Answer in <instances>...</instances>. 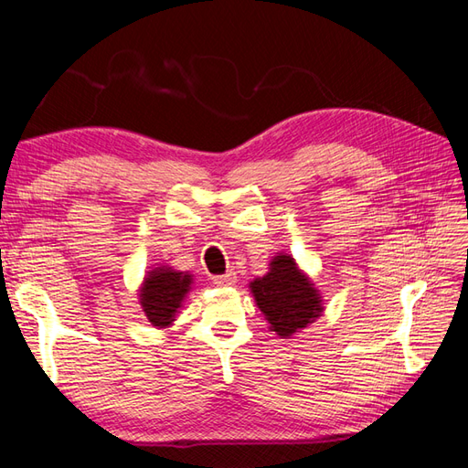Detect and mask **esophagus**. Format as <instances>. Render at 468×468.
Wrapping results in <instances>:
<instances>
[{
  "label": "esophagus",
  "mask_w": 468,
  "mask_h": 468,
  "mask_svg": "<svg viewBox=\"0 0 468 468\" xmlns=\"http://www.w3.org/2000/svg\"><path fill=\"white\" fill-rule=\"evenodd\" d=\"M236 281H238V277H236L234 271H229L226 275L215 277V282L218 287H232V285H236Z\"/></svg>",
  "instance_id": "34e87169"
}]
</instances>
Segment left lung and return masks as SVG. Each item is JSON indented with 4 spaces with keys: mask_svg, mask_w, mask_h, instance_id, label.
<instances>
[{
    "mask_svg": "<svg viewBox=\"0 0 468 468\" xmlns=\"http://www.w3.org/2000/svg\"><path fill=\"white\" fill-rule=\"evenodd\" d=\"M250 292L269 332L289 339L324 314V296L291 253H275L267 273L250 281Z\"/></svg>",
    "mask_w": 468,
    "mask_h": 468,
    "instance_id": "8db88e82",
    "label": "left lung"
}]
</instances>
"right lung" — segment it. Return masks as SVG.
Segmentation results:
<instances>
[{
	"label": "right lung",
	"mask_w": 468,
	"mask_h": 468,
	"mask_svg": "<svg viewBox=\"0 0 468 468\" xmlns=\"http://www.w3.org/2000/svg\"><path fill=\"white\" fill-rule=\"evenodd\" d=\"M195 275L167 263L150 267L138 285V304L155 330L172 328L193 291Z\"/></svg>",
	"instance_id": "1"
}]
</instances>
